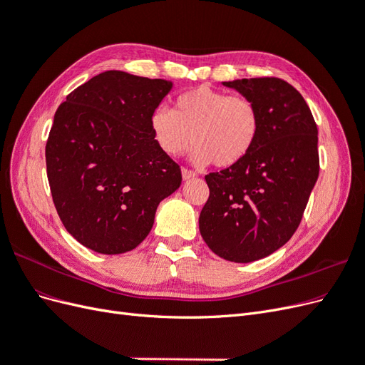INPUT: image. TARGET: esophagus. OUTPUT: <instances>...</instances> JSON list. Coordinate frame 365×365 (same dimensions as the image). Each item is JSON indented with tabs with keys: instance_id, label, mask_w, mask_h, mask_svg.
Returning a JSON list of instances; mask_svg holds the SVG:
<instances>
[{
	"instance_id": "1",
	"label": "esophagus",
	"mask_w": 365,
	"mask_h": 365,
	"mask_svg": "<svg viewBox=\"0 0 365 365\" xmlns=\"http://www.w3.org/2000/svg\"><path fill=\"white\" fill-rule=\"evenodd\" d=\"M181 173H182V180H192V178H195V176H196L195 172L185 169V168L181 169Z\"/></svg>"
}]
</instances>
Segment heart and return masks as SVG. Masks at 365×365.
Wrapping results in <instances>:
<instances>
[{"mask_svg":"<svg viewBox=\"0 0 365 365\" xmlns=\"http://www.w3.org/2000/svg\"><path fill=\"white\" fill-rule=\"evenodd\" d=\"M157 148L180 157L195 145L192 161L230 168L244 160L260 134V111L250 97L231 96L210 86H196L178 96L173 111L158 108L150 115Z\"/></svg>","mask_w":365,"mask_h":365,"instance_id":"obj_1","label":"heart"}]
</instances>
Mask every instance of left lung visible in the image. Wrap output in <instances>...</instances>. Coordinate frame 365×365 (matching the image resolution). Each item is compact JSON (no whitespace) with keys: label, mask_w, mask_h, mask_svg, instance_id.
Segmentation results:
<instances>
[{"label":"left lung","mask_w":365,"mask_h":365,"mask_svg":"<svg viewBox=\"0 0 365 365\" xmlns=\"http://www.w3.org/2000/svg\"><path fill=\"white\" fill-rule=\"evenodd\" d=\"M224 85L257 105L260 134L240 163L205 175L200 231L219 257L248 263L277 251L300 225L318 180V129L303 96L279 77Z\"/></svg>","instance_id":"left-lung-1"}]
</instances>
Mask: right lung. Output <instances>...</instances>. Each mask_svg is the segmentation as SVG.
<instances>
[{
	"instance_id": "right-lung-1",
	"label": "right lung",
	"mask_w": 365,
	"mask_h": 365,
	"mask_svg": "<svg viewBox=\"0 0 365 365\" xmlns=\"http://www.w3.org/2000/svg\"><path fill=\"white\" fill-rule=\"evenodd\" d=\"M172 82L105 71L77 86L54 114L46 161L54 207L68 233L101 254L138 247L181 169L157 148L150 115Z\"/></svg>"
}]
</instances>
